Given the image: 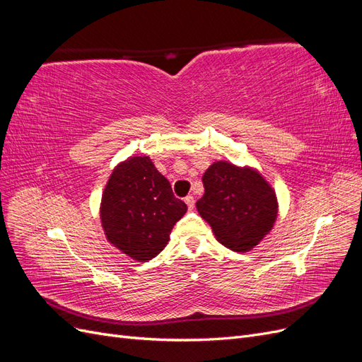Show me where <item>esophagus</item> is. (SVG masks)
Listing matches in <instances>:
<instances>
[{
    "label": "esophagus",
    "mask_w": 362,
    "mask_h": 362,
    "mask_svg": "<svg viewBox=\"0 0 362 362\" xmlns=\"http://www.w3.org/2000/svg\"><path fill=\"white\" fill-rule=\"evenodd\" d=\"M184 201H185V204H187L189 210H193V208H194V198H193V196H192V194H187V196H185V198H184Z\"/></svg>",
    "instance_id": "obj_1"
}]
</instances>
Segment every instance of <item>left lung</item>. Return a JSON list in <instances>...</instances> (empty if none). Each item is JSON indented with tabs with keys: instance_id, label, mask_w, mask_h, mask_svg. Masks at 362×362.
Listing matches in <instances>:
<instances>
[{
	"instance_id": "1",
	"label": "left lung",
	"mask_w": 362,
	"mask_h": 362,
	"mask_svg": "<svg viewBox=\"0 0 362 362\" xmlns=\"http://www.w3.org/2000/svg\"><path fill=\"white\" fill-rule=\"evenodd\" d=\"M205 193L196 202L218 243L235 252L258 245L275 223L276 194L261 175L249 168L217 161L202 177Z\"/></svg>"
}]
</instances>
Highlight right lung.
Masks as SVG:
<instances>
[{
  "label": "right lung",
  "mask_w": 362,
  "mask_h": 362,
  "mask_svg": "<svg viewBox=\"0 0 362 362\" xmlns=\"http://www.w3.org/2000/svg\"><path fill=\"white\" fill-rule=\"evenodd\" d=\"M185 211L187 205L175 198L170 182L146 156L131 157L116 166L101 202L108 242L137 261L160 254Z\"/></svg>",
  "instance_id": "1"
}]
</instances>
